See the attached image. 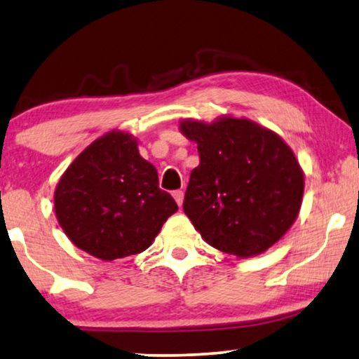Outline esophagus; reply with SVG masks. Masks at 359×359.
Here are the masks:
<instances>
[{
	"instance_id": "34e87169",
	"label": "esophagus",
	"mask_w": 359,
	"mask_h": 359,
	"mask_svg": "<svg viewBox=\"0 0 359 359\" xmlns=\"http://www.w3.org/2000/svg\"><path fill=\"white\" fill-rule=\"evenodd\" d=\"M172 196L175 198V201H177V205L182 206V203H184V191H182V190H175L174 194H172Z\"/></svg>"
}]
</instances>
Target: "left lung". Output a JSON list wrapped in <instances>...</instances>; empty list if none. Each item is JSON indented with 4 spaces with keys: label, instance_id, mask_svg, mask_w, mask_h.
I'll use <instances>...</instances> for the list:
<instances>
[{
    "label": "left lung",
    "instance_id": "8db88e82",
    "mask_svg": "<svg viewBox=\"0 0 359 359\" xmlns=\"http://www.w3.org/2000/svg\"><path fill=\"white\" fill-rule=\"evenodd\" d=\"M196 142L184 211L211 247L248 258L282 238L299 212L304 179L282 138L253 121L180 122Z\"/></svg>",
    "mask_w": 359,
    "mask_h": 359
}]
</instances>
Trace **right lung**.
Returning <instances> with one entry per match:
<instances>
[{"label":"right lung","mask_w":359,"mask_h":359,"mask_svg":"<svg viewBox=\"0 0 359 359\" xmlns=\"http://www.w3.org/2000/svg\"><path fill=\"white\" fill-rule=\"evenodd\" d=\"M158 184L156 169L140 156L135 138L109 132L62 174L55 191L57 222L76 247L95 258L142 253L179 210Z\"/></svg>","instance_id":"add662e5"}]
</instances>
